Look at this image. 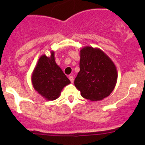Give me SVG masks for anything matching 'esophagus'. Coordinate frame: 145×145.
I'll use <instances>...</instances> for the list:
<instances>
[{"label":"esophagus","mask_w":145,"mask_h":145,"mask_svg":"<svg viewBox=\"0 0 145 145\" xmlns=\"http://www.w3.org/2000/svg\"><path fill=\"white\" fill-rule=\"evenodd\" d=\"M69 80L71 81V83L74 82V76H69Z\"/></svg>","instance_id":"esophagus-1"}]
</instances>
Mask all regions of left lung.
Instances as JSON below:
<instances>
[{
	"mask_svg": "<svg viewBox=\"0 0 145 145\" xmlns=\"http://www.w3.org/2000/svg\"><path fill=\"white\" fill-rule=\"evenodd\" d=\"M80 71L74 81L83 97L100 101L112 93L117 82L113 61L99 48L86 46L80 51Z\"/></svg>",
	"mask_w": 145,
	"mask_h": 145,
	"instance_id": "1",
	"label": "left lung"
}]
</instances>
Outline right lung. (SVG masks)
<instances>
[{
  "label": "right lung",
  "instance_id": "1",
  "mask_svg": "<svg viewBox=\"0 0 145 145\" xmlns=\"http://www.w3.org/2000/svg\"><path fill=\"white\" fill-rule=\"evenodd\" d=\"M31 82L35 90L47 100L57 99L62 89L71 83L55 62L54 51L50 57H40L31 74Z\"/></svg>",
  "mask_w": 145,
  "mask_h": 145
}]
</instances>
